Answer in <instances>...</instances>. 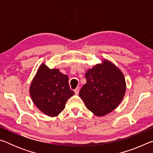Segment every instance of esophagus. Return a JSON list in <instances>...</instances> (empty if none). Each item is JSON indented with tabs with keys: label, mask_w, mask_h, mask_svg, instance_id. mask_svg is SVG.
Instances as JSON below:
<instances>
[{
	"label": "esophagus",
	"mask_w": 153,
	"mask_h": 153,
	"mask_svg": "<svg viewBox=\"0 0 153 153\" xmlns=\"http://www.w3.org/2000/svg\"><path fill=\"white\" fill-rule=\"evenodd\" d=\"M79 88H76L74 90V92H75V94H77V95L79 94Z\"/></svg>",
	"instance_id": "34e87169"
}]
</instances>
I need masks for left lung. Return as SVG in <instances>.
Segmentation results:
<instances>
[{"label": "left lung", "instance_id": "8db88e82", "mask_svg": "<svg viewBox=\"0 0 153 153\" xmlns=\"http://www.w3.org/2000/svg\"><path fill=\"white\" fill-rule=\"evenodd\" d=\"M86 83L79 95L86 107L100 117L111 113L120 104L126 93V84L122 72L108 60L97 64L85 74Z\"/></svg>", "mask_w": 153, "mask_h": 153}]
</instances>
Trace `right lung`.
I'll return each mask as SVG.
<instances>
[{
  "label": "right lung",
  "instance_id": "right-lung-1",
  "mask_svg": "<svg viewBox=\"0 0 153 153\" xmlns=\"http://www.w3.org/2000/svg\"><path fill=\"white\" fill-rule=\"evenodd\" d=\"M68 80V76L58 69L41 65L30 87L31 98L40 111L55 117L64 109L67 100L74 94Z\"/></svg>",
  "mask_w": 153,
  "mask_h": 153
}]
</instances>
